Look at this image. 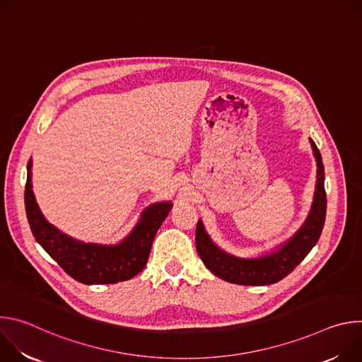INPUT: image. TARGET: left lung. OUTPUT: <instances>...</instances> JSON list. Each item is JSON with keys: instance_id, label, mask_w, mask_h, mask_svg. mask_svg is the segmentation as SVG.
Masks as SVG:
<instances>
[{"instance_id": "obj_1", "label": "left lung", "mask_w": 362, "mask_h": 362, "mask_svg": "<svg viewBox=\"0 0 362 362\" xmlns=\"http://www.w3.org/2000/svg\"><path fill=\"white\" fill-rule=\"evenodd\" d=\"M311 147L317 160V183L311 211L303 225L284 243L256 257H240L221 249L206 232L199 219L196 226V250L208 268L218 278L238 285H271L288 276L317 245L327 215L325 172L321 153L313 139Z\"/></svg>"}]
</instances>
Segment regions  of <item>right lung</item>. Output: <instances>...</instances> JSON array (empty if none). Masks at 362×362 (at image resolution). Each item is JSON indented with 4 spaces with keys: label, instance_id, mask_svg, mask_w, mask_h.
<instances>
[{
    "label": "right lung",
    "instance_id": "1",
    "mask_svg": "<svg viewBox=\"0 0 362 362\" xmlns=\"http://www.w3.org/2000/svg\"><path fill=\"white\" fill-rule=\"evenodd\" d=\"M31 168L33 160L30 159L24 202L31 232L42 249L73 279L86 285L117 284L129 281L143 271L153 239L169 215L172 202L148 204L132 232L116 245L84 242L62 232L44 218L33 192Z\"/></svg>",
    "mask_w": 362,
    "mask_h": 362
}]
</instances>
